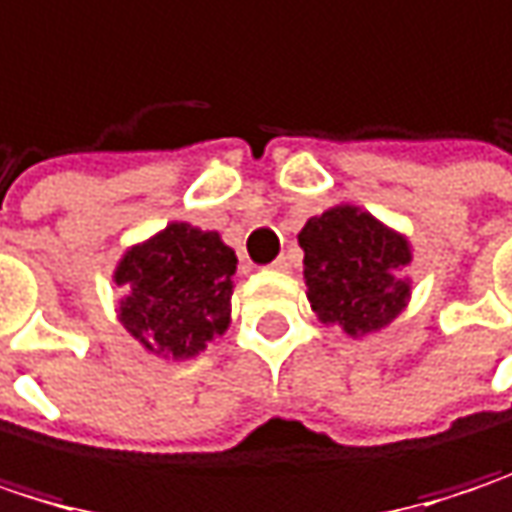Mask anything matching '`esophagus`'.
Segmentation results:
<instances>
[{"label":"esophagus","instance_id":"1","mask_svg":"<svg viewBox=\"0 0 512 512\" xmlns=\"http://www.w3.org/2000/svg\"><path fill=\"white\" fill-rule=\"evenodd\" d=\"M271 268L280 271V274H288V271H291V259H288V256H277V259L271 262Z\"/></svg>","mask_w":512,"mask_h":512}]
</instances>
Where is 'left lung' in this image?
<instances>
[{
	"label": "left lung",
	"mask_w": 512,
	"mask_h": 512,
	"mask_svg": "<svg viewBox=\"0 0 512 512\" xmlns=\"http://www.w3.org/2000/svg\"><path fill=\"white\" fill-rule=\"evenodd\" d=\"M303 280L321 324H339L348 336L377 333L392 324L407 300L413 262L410 241L356 206H333L309 218L297 235Z\"/></svg>",
	"instance_id": "1"
}]
</instances>
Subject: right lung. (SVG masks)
Listing matches in <instances>:
<instances>
[{
	"instance_id": "obj_1",
	"label": "right lung",
	"mask_w": 512,
	"mask_h": 512,
	"mask_svg": "<svg viewBox=\"0 0 512 512\" xmlns=\"http://www.w3.org/2000/svg\"><path fill=\"white\" fill-rule=\"evenodd\" d=\"M235 250L218 232L173 221L123 253L120 324L150 353L188 359L224 336L232 312Z\"/></svg>"
}]
</instances>
